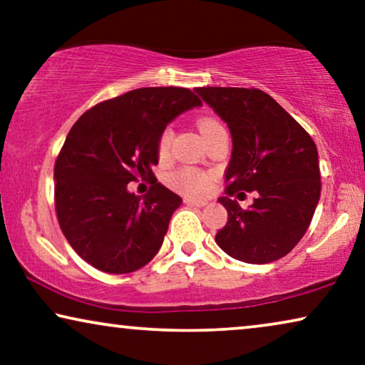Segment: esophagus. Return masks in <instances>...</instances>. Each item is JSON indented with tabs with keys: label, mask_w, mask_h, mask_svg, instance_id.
Here are the masks:
<instances>
[{
	"label": "esophagus",
	"mask_w": 365,
	"mask_h": 365,
	"mask_svg": "<svg viewBox=\"0 0 365 365\" xmlns=\"http://www.w3.org/2000/svg\"><path fill=\"white\" fill-rule=\"evenodd\" d=\"M184 202H186L187 206H196V207H204L207 204L206 201H197V199H191V197L184 199Z\"/></svg>",
	"instance_id": "34e87169"
}]
</instances>
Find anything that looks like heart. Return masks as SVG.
Here are the masks:
<instances>
[{"instance_id": "b5f03b06", "label": "heart", "mask_w": 365, "mask_h": 365, "mask_svg": "<svg viewBox=\"0 0 365 365\" xmlns=\"http://www.w3.org/2000/svg\"><path fill=\"white\" fill-rule=\"evenodd\" d=\"M221 128V124L214 121L211 118H202L197 121V129L201 133L202 139H206L214 129ZM171 138L173 133L171 129H164L161 136L158 139V156L159 159H166L169 154V146H171ZM169 186L176 189V191L186 194L191 197H201L204 194H207L211 189V176L206 173L197 171L192 168H181L178 171L169 174Z\"/></svg>"}]
</instances>
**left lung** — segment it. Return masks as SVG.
Here are the masks:
<instances>
[{
  "instance_id": "8db88e82",
  "label": "left lung",
  "mask_w": 365,
  "mask_h": 365,
  "mask_svg": "<svg viewBox=\"0 0 365 365\" xmlns=\"http://www.w3.org/2000/svg\"><path fill=\"white\" fill-rule=\"evenodd\" d=\"M196 93L232 138L226 196L219 197L227 222L216 234L217 246L247 264L277 261L306 234L321 197L316 143L261 89L197 88ZM239 190L258 191L247 210L230 199Z\"/></svg>"
}]
</instances>
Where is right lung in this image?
<instances>
[{
	"label": "right lung",
	"mask_w": 365,
	"mask_h": 365,
	"mask_svg": "<svg viewBox=\"0 0 365 365\" xmlns=\"http://www.w3.org/2000/svg\"><path fill=\"white\" fill-rule=\"evenodd\" d=\"M202 106L186 88H139L96 104L74 123L54 164V204L64 237L81 259L108 274H128L163 246L182 199L156 181L158 139L173 119ZM138 177L153 186L127 191Z\"/></svg>",
	"instance_id": "right-lung-1"
}]
</instances>
